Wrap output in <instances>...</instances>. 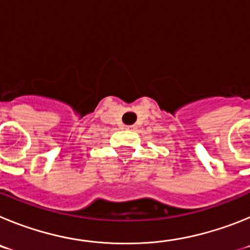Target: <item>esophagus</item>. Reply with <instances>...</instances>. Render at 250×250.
Wrapping results in <instances>:
<instances>
[{
    "label": "esophagus",
    "mask_w": 250,
    "mask_h": 250,
    "mask_svg": "<svg viewBox=\"0 0 250 250\" xmlns=\"http://www.w3.org/2000/svg\"><path fill=\"white\" fill-rule=\"evenodd\" d=\"M136 129H138L136 125H130V126H127V130H136Z\"/></svg>",
    "instance_id": "esophagus-1"
}]
</instances>
